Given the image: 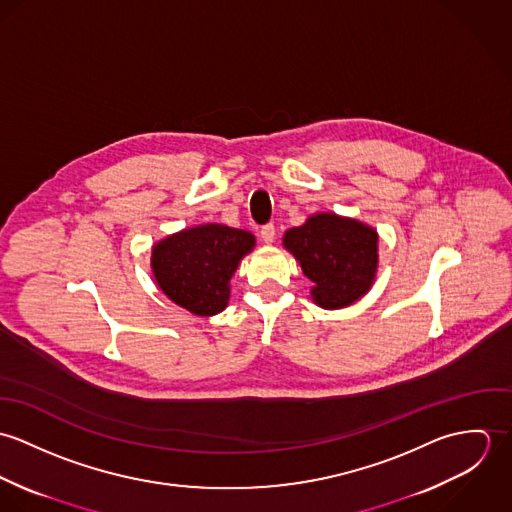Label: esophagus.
Returning <instances> with one entry per match:
<instances>
[{"instance_id":"obj_1","label":"esophagus","mask_w":512,"mask_h":512,"mask_svg":"<svg viewBox=\"0 0 512 512\" xmlns=\"http://www.w3.org/2000/svg\"><path fill=\"white\" fill-rule=\"evenodd\" d=\"M260 238H262L266 244H272L274 238H276V226H274V224H264L262 230H260Z\"/></svg>"}]
</instances>
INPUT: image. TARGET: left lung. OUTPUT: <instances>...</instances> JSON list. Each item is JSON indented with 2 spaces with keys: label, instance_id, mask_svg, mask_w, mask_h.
I'll use <instances>...</instances> for the list:
<instances>
[{
  "label": "left lung",
  "instance_id": "left-lung-1",
  "mask_svg": "<svg viewBox=\"0 0 512 512\" xmlns=\"http://www.w3.org/2000/svg\"><path fill=\"white\" fill-rule=\"evenodd\" d=\"M284 246L313 282L311 297L323 309H341L374 284L378 234L365 222L317 213L284 234Z\"/></svg>",
  "mask_w": 512,
  "mask_h": 512
}]
</instances>
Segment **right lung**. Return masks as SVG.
Instances as JSON below:
<instances>
[{
    "mask_svg": "<svg viewBox=\"0 0 512 512\" xmlns=\"http://www.w3.org/2000/svg\"><path fill=\"white\" fill-rule=\"evenodd\" d=\"M254 244L252 232L224 224L185 228L153 246L151 272L173 303L211 317L226 307L230 278Z\"/></svg>",
    "mask_w": 512,
    "mask_h": 512,
    "instance_id": "1",
    "label": "right lung"
}]
</instances>
